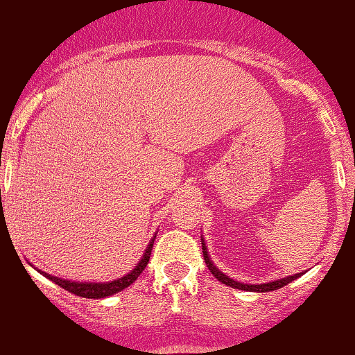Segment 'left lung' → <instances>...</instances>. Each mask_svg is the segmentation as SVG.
<instances>
[{"label":"left lung","instance_id":"obj_1","mask_svg":"<svg viewBox=\"0 0 355 355\" xmlns=\"http://www.w3.org/2000/svg\"><path fill=\"white\" fill-rule=\"evenodd\" d=\"M202 252H203V259H205L207 267H209V270L211 272V274H214L215 279L220 280V282H222V284L229 285V287L239 288V291H248V292H270V291H277V288H280V287H284V285L291 284L292 280L297 279V277L302 275V272H300V274L288 275V277H285V279H279V280H274V282H267V284H260V285L240 284V282H237V280L230 279L229 275L222 274V272H220L218 268L214 266V262H211V260H210L209 252H207V247H205V242H203V239H202Z\"/></svg>","mask_w":355,"mask_h":355}]
</instances>
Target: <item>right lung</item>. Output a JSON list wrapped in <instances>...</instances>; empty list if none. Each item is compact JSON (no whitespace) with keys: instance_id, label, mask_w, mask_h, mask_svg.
Masks as SVG:
<instances>
[{"instance_id":"1","label":"right lung","mask_w":355,"mask_h":355,"mask_svg":"<svg viewBox=\"0 0 355 355\" xmlns=\"http://www.w3.org/2000/svg\"><path fill=\"white\" fill-rule=\"evenodd\" d=\"M153 242H155V239H152V242L148 243V247H146L144 257H141V260L137 263L135 268H133L132 272H128V274L121 277V279L112 280V282H103V284L71 282V280L58 279V277L46 274V272H42V270H38V272H40V274H43L44 277H46V279H50L51 282H55L56 285H60L61 288H64V291L71 292V294L85 297V299H105V297L116 294V292H121V291H123V288L128 287V285H132L133 282H135V280L138 279V275H140L141 272L145 270L146 263H148L150 255H152Z\"/></svg>"}]
</instances>
